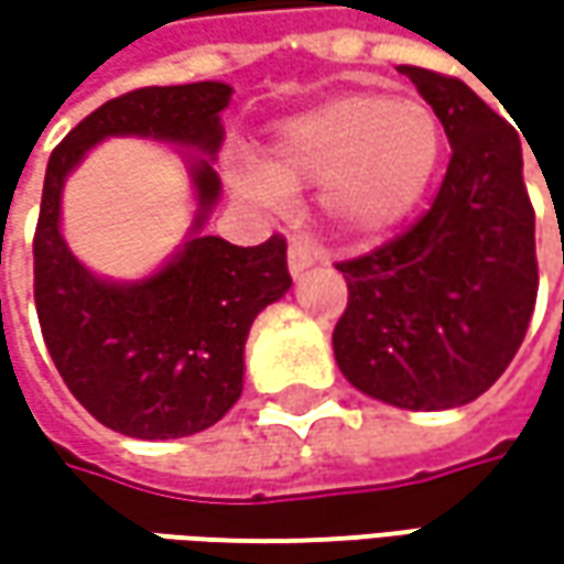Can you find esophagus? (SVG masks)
Returning <instances> with one entry per match:
<instances>
[{"mask_svg":"<svg viewBox=\"0 0 564 564\" xmlns=\"http://www.w3.org/2000/svg\"><path fill=\"white\" fill-rule=\"evenodd\" d=\"M316 257H319V253H316V248L304 238V235H292V238H289V270H292V275H301V272L314 263Z\"/></svg>","mask_w":564,"mask_h":564,"instance_id":"esophagus-1","label":"esophagus"}]
</instances>
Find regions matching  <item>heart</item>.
<instances>
[{"label":"heart","mask_w":564,"mask_h":564,"mask_svg":"<svg viewBox=\"0 0 564 564\" xmlns=\"http://www.w3.org/2000/svg\"><path fill=\"white\" fill-rule=\"evenodd\" d=\"M443 121L414 97L358 90L289 119L260 165H238L235 187L257 204L319 185V206L345 235L373 238L421 204L443 160Z\"/></svg>","instance_id":"obj_1"}]
</instances>
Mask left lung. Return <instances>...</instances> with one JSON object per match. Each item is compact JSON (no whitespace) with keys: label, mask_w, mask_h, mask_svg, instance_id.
<instances>
[{"label":"left lung","mask_w":564,"mask_h":564,"mask_svg":"<svg viewBox=\"0 0 564 564\" xmlns=\"http://www.w3.org/2000/svg\"><path fill=\"white\" fill-rule=\"evenodd\" d=\"M399 72L440 116L452 156L414 226L336 263L348 307L333 348L370 399L443 411L484 395L524 341L540 285L533 206L509 121L458 77Z\"/></svg>","instance_id":"8db88e82"}]
</instances>
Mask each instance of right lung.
<instances>
[{
	"mask_svg": "<svg viewBox=\"0 0 564 564\" xmlns=\"http://www.w3.org/2000/svg\"><path fill=\"white\" fill-rule=\"evenodd\" d=\"M231 87L219 80L141 87L102 102L46 165L33 231V301L58 377L102 426L134 440H178L226 417L241 395L245 341L257 314L289 292L285 238L238 248L200 235L219 197V175L200 160V213L185 250L143 282L116 285L84 270L58 235L68 172L112 134H141L216 153L219 112Z\"/></svg>",
	"mask_w": 564,
	"mask_h": 564,
	"instance_id": "1",
	"label": "right lung"
}]
</instances>
